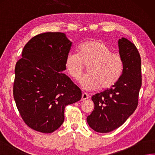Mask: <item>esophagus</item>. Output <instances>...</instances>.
Listing matches in <instances>:
<instances>
[{
	"mask_svg": "<svg viewBox=\"0 0 155 155\" xmlns=\"http://www.w3.org/2000/svg\"><path fill=\"white\" fill-rule=\"evenodd\" d=\"M89 98V96L87 95L86 93H83L82 94V96H81V101H84L86 100H87V99Z\"/></svg>",
	"mask_w": 155,
	"mask_h": 155,
	"instance_id": "1",
	"label": "esophagus"
}]
</instances>
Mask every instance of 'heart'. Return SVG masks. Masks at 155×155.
Segmentation results:
<instances>
[{
    "label": "heart",
    "mask_w": 155,
    "mask_h": 155,
    "mask_svg": "<svg viewBox=\"0 0 155 155\" xmlns=\"http://www.w3.org/2000/svg\"><path fill=\"white\" fill-rule=\"evenodd\" d=\"M65 69L74 80H79L87 69V75L80 81L84 90L93 91L113 86L124 71V60L118 52H112L104 42L89 40L80 46L78 53L69 52L65 58Z\"/></svg>",
    "instance_id": "b5f03b06"
}]
</instances>
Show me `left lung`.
<instances>
[{
  "label": "left lung",
  "mask_w": 155,
  "mask_h": 155,
  "mask_svg": "<svg viewBox=\"0 0 155 155\" xmlns=\"http://www.w3.org/2000/svg\"><path fill=\"white\" fill-rule=\"evenodd\" d=\"M118 44L124 64L121 76L110 88L92 96L94 109L87 117L89 126L99 133L120 127L138 104L142 86L140 55L136 46L125 38L119 39Z\"/></svg>",
  "instance_id": "left-lung-1"
}]
</instances>
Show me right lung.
<instances>
[{
	"label": "right lung",
	"instance_id": "add662e5",
	"mask_svg": "<svg viewBox=\"0 0 155 155\" xmlns=\"http://www.w3.org/2000/svg\"><path fill=\"white\" fill-rule=\"evenodd\" d=\"M71 43L61 32L38 34L16 63L13 97L23 121L37 132L57 130L64 121L65 107L81 98L79 87L61 73Z\"/></svg>",
	"mask_w": 155,
	"mask_h": 155
}]
</instances>
